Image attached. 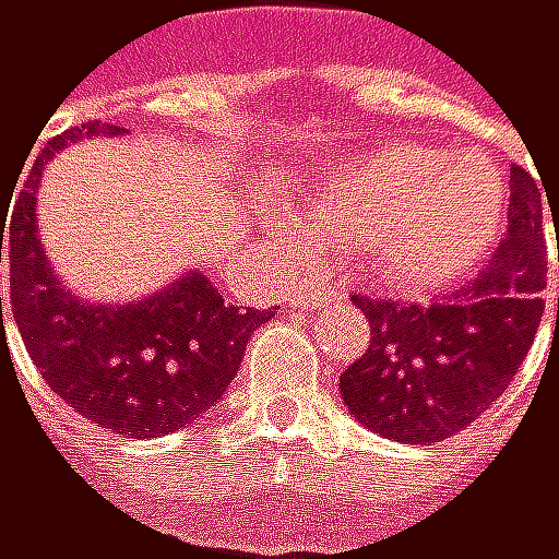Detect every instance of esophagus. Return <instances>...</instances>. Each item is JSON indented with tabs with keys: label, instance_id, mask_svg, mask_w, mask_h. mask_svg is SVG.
Segmentation results:
<instances>
[{
	"label": "esophagus",
	"instance_id": "34e87169",
	"mask_svg": "<svg viewBox=\"0 0 559 559\" xmlns=\"http://www.w3.org/2000/svg\"><path fill=\"white\" fill-rule=\"evenodd\" d=\"M333 299V293L330 289H323V286H310V289H299L296 296H293V306H299V310H317V306H326Z\"/></svg>",
	"mask_w": 559,
	"mask_h": 559
}]
</instances>
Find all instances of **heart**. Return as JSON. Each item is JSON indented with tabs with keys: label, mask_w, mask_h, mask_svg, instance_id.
Masks as SVG:
<instances>
[{
	"label": "heart",
	"mask_w": 559,
	"mask_h": 559,
	"mask_svg": "<svg viewBox=\"0 0 559 559\" xmlns=\"http://www.w3.org/2000/svg\"><path fill=\"white\" fill-rule=\"evenodd\" d=\"M310 206L326 233H353V253L367 270L396 286L433 289L469 273L497 242L503 182L473 156L396 139L323 179ZM286 239L306 249L317 229L286 216Z\"/></svg>",
	"instance_id": "1"
}]
</instances>
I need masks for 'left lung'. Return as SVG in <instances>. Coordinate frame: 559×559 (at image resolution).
<instances>
[{"label": "left lung", "instance_id": "left-lung-1", "mask_svg": "<svg viewBox=\"0 0 559 559\" xmlns=\"http://www.w3.org/2000/svg\"><path fill=\"white\" fill-rule=\"evenodd\" d=\"M547 203L540 182L513 166L507 239L469 286L430 306L353 296L373 340L340 377V396L362 427L430 447L493 406L544 317ZM550 216L557 219L554 203Z\"/></svg>", "mask_w": 559, "mask_h": 559}]
</instances>
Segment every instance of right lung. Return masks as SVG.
I'll return each instance as SVG.
<instances>
[{"label":"right lung","instance_id":"1","mask_svg":"<svg viewBox=\"0 0 559 559\" xmlns=\"http://www.w3.org/2000/svg\"><path fill=\"white\" fill-rule=\"evenodd\" d=\"M93 135L119 132L116 126L86 122L49 139L12 219L2 223L0 263L9 246V313L43 380L79 416L126 437H163L219 403L249 336L273 313L226 302L203 273H186L139 302L96 306L75 299L43 253L36 189L59 150Z\"/></svg>","mask_w":559,"mask_h":559}]
</instances>
